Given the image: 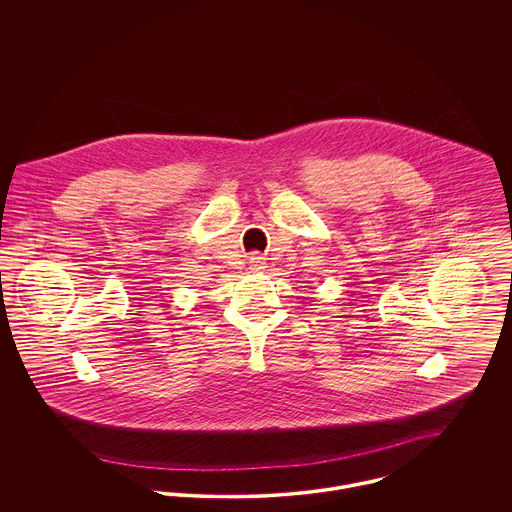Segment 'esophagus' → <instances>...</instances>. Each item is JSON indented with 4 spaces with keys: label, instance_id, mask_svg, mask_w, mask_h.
<instances>
[{
    "label": "esophagus",
    "instance_id": "1",
    "mask_svg": "<svg viewBox=\"0 0 512 512\" xmlns=\"http://www.w3.org/2000/svg\"><path fill=\"white\" fill-rule=\"evenodd\" d=\"M250 268L252 270H262L264 268V258L258 256V254H252L250 256Z\"/></svg>",
    "mask_w": 512,
    "mask_h": 512
}]
</instances>
